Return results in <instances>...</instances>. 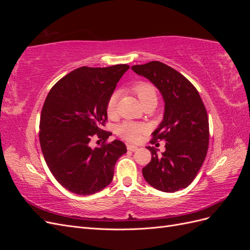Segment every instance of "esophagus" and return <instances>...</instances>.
<instances>
[{"instance_id": "obj_1", "label": "esophagus", "mask_w": 250, "mask_h": 250, "mask_svg": "<svg viewBox=\"0 0 250 250\" xmlns=\"http://www.w3.org/2000/svg\"><path fill=\"white\" fill-rule=\"evenodd\" d=\"M127 149L129 151H137L139 149V147L134 146V145H127Z\"/></svg>"}]
</instances>
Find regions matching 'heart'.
Segmentation results:
<instances>
[{
  "instance_id": "heart-1",
  "label": "heart",
  "mask_w": 250,
  "mask_h": 250,
  "mask_svg": "<svg viewBox=\"0 0 250 250\" xmlns=\"http://www.w3.org/2000/svg\"><path fill=\"white\" fill-rule=\"evenodd\" d=\"M133 92L137 94L143 106L151 103H157V94L155 88L147 82H139L133 86ZM119 100V93L115 92L110 95L106 105V111L109 117L116 116L117 104ZM146 127L143 124L135 122H124L117 128L119 137L129 142H137L140 135L145 132Z\"/></svg>"
}]
</instances>
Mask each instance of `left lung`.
<instances>
[{
  "label": "left lung",
  "mask_w": 250,
  "mask_h": 250,
  "mask_svg": "<svg viewBox=\"0 0 250 250\" xmlns=\"http://www.w3.org/2000/svg\"><path fill=\"white\" fill-rule=\"evenodd\" d=\"M131 70L147 78L160 90L165 102L161 124L153 131V143L166 142V151H151V162L142 172L156 190L174 193L186 188L197 175L208 148V119L197 89L179 72L161 62L132 65Z\"/></svg>",
  "instance_id": "left-lung-1"
}]
</instances>
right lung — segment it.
Listing matches in <instances>:
<instances>
[{
  "label": "right lung",
  "instance_id": "right-lung-1",
  "mask_svg": "<svg viewBox=\"0 0 250 250\" xmlns=\"http://www.w3.org/2000/svg\"><path fill=\"white\" fill-rule=\"evenodd\" d=\"M128 64L81 66L60 79L43 103L40 142L48 167L58 183L78 195L100 192L112 180L115 165L127 152L119 140L92 148L94 134L106 141L102 129L106 105Z\"/></svg>",
  "mask_w": 250,
  "mask_h": 250
}]
</instances>
